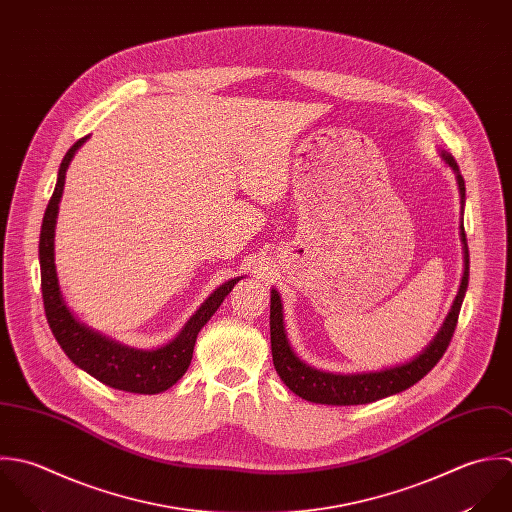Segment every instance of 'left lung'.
Returning <instances> with one entry per match:
<instances>
[{"label":"left lung","instance_id":"obj_1","mask_svg":"<svg viewBox=\"0 0 512 512\" xmlns=\"http://www.w3.org/2000/svg\"><path fill=\"white\" fill-rule=\"evenodd\" d=\"M443 161L457 174V184L461 192V204H465V180L459 172L457 161L441 151ZM461 242L465 252V272L459 286V292L455 296V302L437 332V336L431 343L415 355L411 361L385 367L379 371H363V373H332V371H320L308 363H304L290 347L286 330H284V314H282V300L276 290H272L270 298V341H272V359L274 367L280 375V379L302 399L322 405H365L373 403L377 399L401 393L415 385L419 379H423L443 357V353L449 347V341L453 338V332L457 328L459 312L463 306V298L469 286V246L465 228L461 224Z\"/></svg>","mask_w":512,"mask_h":512}]
</instances>
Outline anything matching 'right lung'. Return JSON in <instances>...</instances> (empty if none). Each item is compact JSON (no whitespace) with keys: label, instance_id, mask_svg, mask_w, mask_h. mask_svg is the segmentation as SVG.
I'll return each instance as SVG.
<instances>
[{"label":"right lung","instance_id":"obj_1","mask_svg":"<svg viewBox=\"0 0 512 512\" xmlns=\"http://www.w3.org/2000/svg\"><path fill=\"white\" fill-rule=\"evenodd\" d=\"M89 137L79 139L63 157L55 190L45 208L41 234H39V264H41V296L47 316V324L65 355L83 371L99 379L101 383L129 393L155 395L172 387L188 369L192 359V349L202 326L212 318L222 300L230 294L234 284L240 280H228L218 286L204 304L186 322L180 334L157 349H137L125 343L111 340L85 324H81L67 308L63 294L59 290V280L55 272V224L59 202L65 186V172L79 151V147Z\"/></svg>","mask_w":512,"mask_h":512}]
</instances>
